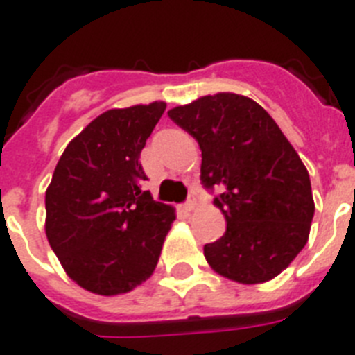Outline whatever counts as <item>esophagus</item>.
<instances>
[{
	"label": "esophagus",
	"mask_w": 355,
	"mask_h": 355,
	"mask_svg": "<svg viewBox=\"0 0 355 355\" xmlns=\"http://www.w3.org/2000/svg\"><path fill=\"white\" fill-rule=\"evenodd\" d=\"M195 205H196L195 200H187V202H184L182 207H184V209H186V211H193V209H195Z\"/></svg>",
	"instance_id": "esophagus-1"
}]
</instances>
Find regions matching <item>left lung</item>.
Wrapping results in <instances>:
<instances>
[{
	"label": "left lung",
	"mask_w": 355,
	"mask_h": 355,
	"mask_svg": "<svg viewBox=\"0 0 355 355\" xmlns=\"http://www.w3.org/2000/svg\"><path fill=\"white\" fill-rule=\"evenodd\" d=\"M202 150L200 180L227 227L205 243L207 263L238 284L278 276L300 254L314 216L311 178L269 113L249 97L205 95L168 112Z\"/></svg>",
	"instance_id": "8db88e82"
}]
</instances>
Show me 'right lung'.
<instances>
[{
  "instance_id": "1",
  "label": "right lung",
  "mask_w": 355,
  "mask_h": 355,
  "mask_svg": "<svg viewBox=\"0 0 355 355\" xmlns=\"http://www.w3.org/2000/svg\"><path fill=\"white\" fill-rule=\"evenodd\" d=\"M166 103L108 110L67 146L44 195V231L77 285L130 293L153 274L175 209L142 191L141 151Z\"/></svg>"
}]
</instances>
